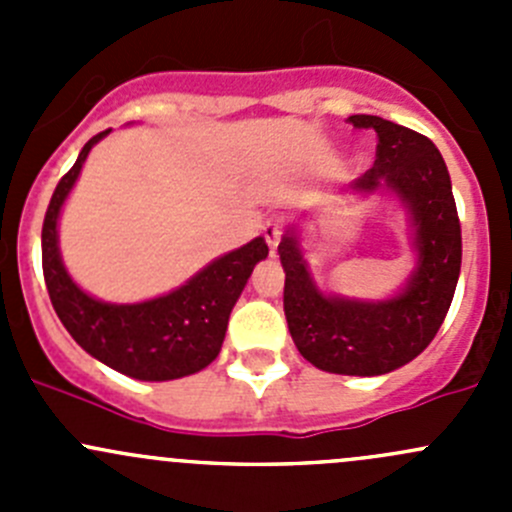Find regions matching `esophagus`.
<instances>
[{"label":"esophagus","instance_id":"34e87169","mask_svg":"<svg viewBox=\"0 0 512 512\" xmlns=\"http://www.w3.org/2000/svg\"><path fill=\"white\" fill-rule=\"evenodd\" d=\"M282 232H285V223H282V218H267V223L262 225V235H265L267 245L272 247V250H277V245H280L282 240Z\"/></svg>","mask_w":512,"mask_h":512}]
</instances>
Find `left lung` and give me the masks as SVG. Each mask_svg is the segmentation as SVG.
<instances>
[{"instance_id":"8db88e82","label":"left lung","mask_w":512,"mask_h":512,"mask_svg":"<svg viewBox=\"0 0 512 512\" xmlns=\"http://www.w3.org/2000/svg\"><path fill=\"white\" fill-rule=\"evenodd\" d=\"M349 123L374 128L379 143L374 165L344 193H389L404 205L414 270L394 297L327 294L309 272L299 227L289 225L277 247L285 267V317L294 347L317 369L381 376L416 359L441 329L461 275V223L451 175L426 136L366 113L349 116Z\"/></svg>"}]
</instances>
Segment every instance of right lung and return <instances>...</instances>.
Here are the masks:
<instances>
[{"label":"right lung","instance_id":"add662e5","mask_svg":"<svg viewBox=\"0 0 512 512\" xmlns=\"http://www.w3.org/2000/svg\"><path fill=\"white\" fill-rule=\"evenodd\" d=\"M111 133L101 131L81 148L74 168L59 180L41 227V265L51 304L66 332L101 364L138 381L183 379L213 364L227 332V319L267 257L265 237L218 257L185 285L160 297L113 304L91 297L66 272L59 250V218L91 148Z\"/></svg>","mask_w":512,"mask_h":512}]
</instances>
